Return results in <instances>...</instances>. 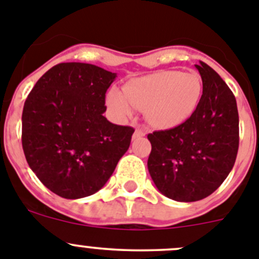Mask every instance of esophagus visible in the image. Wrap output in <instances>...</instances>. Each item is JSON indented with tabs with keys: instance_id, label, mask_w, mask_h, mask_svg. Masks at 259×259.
<instances>
[{
	"instance_id": "1",
	"label": "esophagus",
	"mask_w": 259,
	"mask_h": 259,
	"mask_svg": "<svg viewBox=\"0 0 259 259\" xmlns=\"http://www.w3.org/2000/svg\"><path fill=\"white\" fill-rule=\"evenodd\" d=\"M146 135V133H144V130L142 129H135L134 134H133V138L137 139V138H142V137H144Z\"/></svg>"
}]
</instances>
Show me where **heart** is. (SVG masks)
Returning a JSON list of instances; mask_svg holds the SVG:
<instances>
[{"mask_svg": "<svg viewBox=\"0 0 259 259\" xmlns=\"http://www.w3.org/2000/svg\"><path fill=\"white\" fill-rule=\"evenodd\" d=\"M201 93L202 82L197 73L158 71L129 80L122 86V93L111 89L106 104L120 120L132 117L134 108L144 109L151 126L171 129L192 116Z\"/></svg>", "mask_w": 259, "mask_h": 259, "instance_id": "heart-1", "label": "heart"}]
</instances>
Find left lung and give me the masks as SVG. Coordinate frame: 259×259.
I'll list each match as a JSON object with an SVG mask.
<instances>
[{
	"label": "left lung",
	"mask_w": 259,
	"mask_h": 259,
	"mask_svg": "<svg viewBox=\"0 0 259 259\" xmlns=\"http://www.w3.org/2000/svg\"><path fill=\"white\" fill-rule=\"evenodd\" d=\"M202 95L187 121L147 135L148 171L157 190L176 201L205 199L223 183L239 150V113L227 83L204 62L195 66Z\"/></svg>",
	"instance_id": "obj_1"
}]
</instances>
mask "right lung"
I'll list each match as a JSON object with an SVG mask.
<instances>
[{
    "instance_id": "add662e5",
    "label": "right lung",
    "mask_w": 259,
    "mask_h": 259,
    "mask_svg": "<svg viewBox=\"0 0 259 259\" xmlns=\"http://www.w3.org/2000/svg\"><path fill=\"white\" fill-rule=\"evenodd\" d=\"M115 78L94 64L60 63L25 99L23 151L37 178L58 196L81 199L101 190L129 148L134 129L103 116Z\"/></svg>"
}]
</instances>
